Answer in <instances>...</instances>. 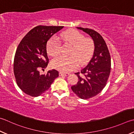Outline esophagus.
<instances>
[{"mask_svg":"<svg viewBox=\"0 0 134 134\" xmlns=\"http://www.w3.org/2000/svg\"><path fill=\"white\" fill-rule=\"evenodd\" d=\"M60 76H68L69 75V73H64V72H59Z\"/></svg>","mask_w":134,"mask_h":134,"instance_id":"esophagus-1","label":"esophagus"}]
</instances>
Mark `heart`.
I'll return each mask as SVG.
<instances>
[{
    "label": "heart",
    "mask_w": 134,
    "mask_h": 134,
    "mask_svg": "<svg viewBox=\"0 0 134 134\" xmlns=\"http://www.w3.org/2000/svg\"><path fill=\"white\" fill-rule=\"evenodd\" d=\"M60 39L65 43L73 46L69 57L60 56L52 60V67L60 71L68 72L75 70L79 63L83 64L91 58L94 51V43L90 39H86L84 35L77 30H71L63 32ZM61 44L58 38L53 36L47 44V51L52 56L60 53Z\"/></svg>",
    "instance_id": "b5f03b06"
}]
</instances>
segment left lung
I'll return each mask as SVG.
<instances>
[{
  "label": "left lung",
  "mask_w": 134,
  "mask_h": 134,
  "mask_svg": "<svg viewBox=\"0 0 134 134\" xmlns=\"http://www.w3.org/2000/svg\"><path fill=\"white\" fill-rule=\"evenodd\" d=\"M88 34L94 43L93 56L86 66L75 73L78 81L71 90L80 98L88 99L98 95L105 87L110 73L111 58L103 37L96 31L89 28L77 27Z\"/></svg>",
  "instance_id": "left-lung-1"
}]
</instances>
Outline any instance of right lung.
<instances>
[{"label": "right lung", "instance_id": "obj_1", "mask_svg": "<svg viewBox=\"0 0 134 134\" xmlns=\"http://www.w3.org/2000/svg\"><path fill=\"white\" fill-rule=\"evenodd\" d=\"M63 27L37 26L29 31L18 44L14 59V73L18 86L27 95H41L59 77L56 70L41 75L39 69L43 70L48 65L47 42Z\"/></svg>", "mask_w": 134, "mask_h": 134}]
</instances>
